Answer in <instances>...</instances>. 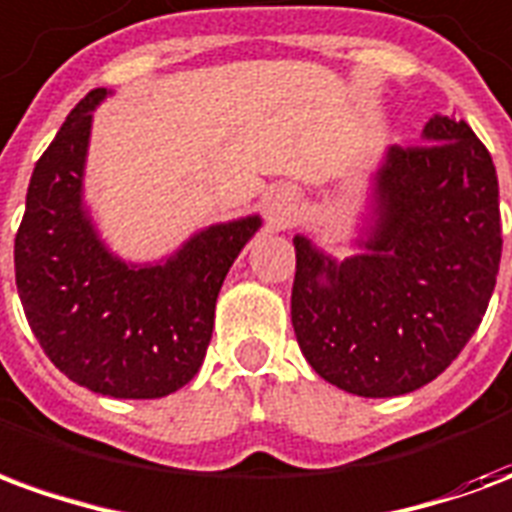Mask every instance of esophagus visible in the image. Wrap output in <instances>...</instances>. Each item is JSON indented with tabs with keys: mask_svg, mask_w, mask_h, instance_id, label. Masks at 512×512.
<instances>
[{
	"mask_svg": "<svg viewBox=\"0 0 512 512\" xmlns=\"http://www.w3.org/2000/svg\"><path fill=\"white\" fill-rule=\"evenodd\" d=\"M296 213V194L293 191H277L266 202V216L271 227H288Z\"/></svg>",
	"mask_w": 512,
	"mask_h": 512,
	"instance_id": "esophagus-1",
	"label": "esophagus"
}]
</instances>
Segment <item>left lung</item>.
Wrapping results in <instances>:
<instances>
[{"label":"left lung","instance_id":"8db88e82","mask_svg":"<svg viewBox=\"0 0 512 512\" xmlns=\"http://www.w3.org/2000/svg\"><path fill=\"white\" fill-rule=\"evenodd\" d=\"M376 216L345 263L293 238L290 318L318 376L395 397L441 376L488 310L502 257L491 153L463 120L430 117L422 145L389 147Z\"/></svg>","mask_w":512,"mask_h":512}]
</instances>
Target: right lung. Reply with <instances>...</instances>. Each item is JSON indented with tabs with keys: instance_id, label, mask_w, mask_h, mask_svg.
<instances>
[{
	"instance_id": "add662e5",
	"label": "right lung",
	"mask_w": 512,
	"mask_h": 512,
	"mask_svg": "<svg viewBox=\"0 0 512 512\" xmlns=\"http://www.w3.org/2000/svg\"><path fill=\"white\" fill-rule=\"evenodd\" d=\"M104 95H84L35 164L16 233V285L54 367L98 395L150 400L197 376L216 296L260 219L208 227L164 266L109 255L82 208L93 109Z\"/></svg>"
}]
</instances>
